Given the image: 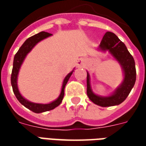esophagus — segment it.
Returning <instances> with one entry per match:
<instances>
[{
	"label": "esophagus",
	"mask_w": 146,
	"mask_h": 146,
	"mask_svg": "<svg viewBox=\"0 0 146 146\" xmlns=\"http://www.w3.org/2000/svg\"><path fill=\"white\" fill-rule=\"evenodd\" d=\"M84 62V59H79L78 60V65H81Z\"/></svg>",
	"instance_id": "esophagus-1"
}]
</instances>
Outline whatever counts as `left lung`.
Returning a JSON list of instances; mask_svg holds the SVG:
<instances>
[{"label": "left lung", "instance_id": "8db88e82", "mask_svg": "<svg viewBox=\"0 0 146 146\" xmlns=\"http://www.w3.org/2000/svg\"><path fill=\"white\" fill-rule=\"evenodd\" d=\"M99 48L103 51L108 50L119 62L124 73V79L122 84L113 95L108 97H101L92 92L90 86V76L87 72V94L91 101L102 107L119 105L127 98L135 85L136 69L134 58L130 54L125 44L112 32L106 33L100 43Z\"/></svg>", "mask_w": 146, "mask_h": 146}]
</instances>
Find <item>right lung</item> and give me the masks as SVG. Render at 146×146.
Returning <instances> with one entry per match:
<instances>
[{
  "mask_svg": "<svg viewBox=\"0 0 146 146\" xmlns=\"http://www.w3.org/2000/svg\"><path fill=\"white\" fill-rule=\"evenodd\" d=\"M51 33H47V32H44L42 31L40 33H37L34 36H30V38H28L24 42L23 44L22 45L20 48L19 49L17 53L15 54L14 57V61H13V68H12V72H11V86H12V89H13V92H14L15 97L17 98L19 102L21 104L23 105L25 107L29 109L31 111H33L36 113H43V112H46V111H49L57 107L58 106L61 104V102L62 101L64 97V89L66 87V84L68 82V80L70 79V76L72 75L73 71L70 72L64 79L63 84H62V92L59 95V97L55 100V101L52 102L49 104H37V103H33L27 101L25 98L20 95V93L19 92V89L17 87V76L18 73H19V70L20 68L21 65L23 62L24 58L27 56V54L31 51V49L35 46V45L38 43L39 41L42 40L43 39L46 38L48 36H51Z\"/></svg>",
  "mask_w": 146,
  "mask_h": 146,
  "instance_id": "right-lung-1",
  "label": "right lung"
}]
</instances>
